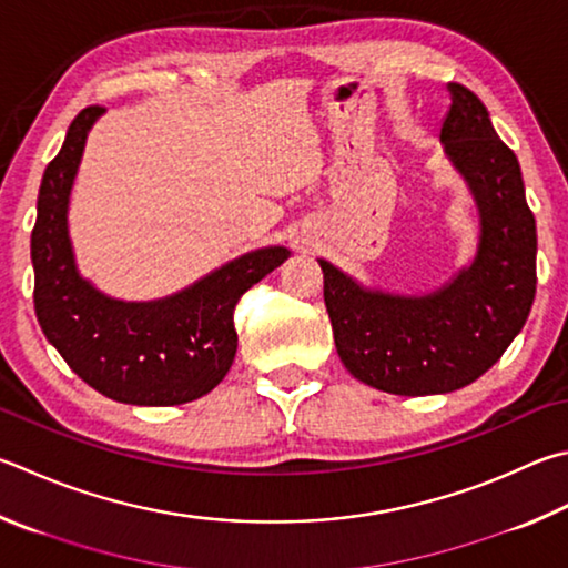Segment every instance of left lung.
Segmentation results:
<instances>
[{
	"label": "left lung",
	"instance_id": "left-lung-1",
	"mask_svg": "<svg viewBox=\"0 0 568 568\" xmlns=\"http://www.w3.org/2000/svg\"><path fill=\"white\" fill-rule=\"evenodd\" d=\"M447 91L439 143L477 209L471 261L417 295L367 287L317 261L339 359L359 383L389 395H445L471 385L521 333L536 293V221L519 161L474 91Z\"/></svg>",
	"mask_w": 568,
	"mask_h": 568
}]
</instances>
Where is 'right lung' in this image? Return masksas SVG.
Here are the masks:
<instances>
[{"instance_id":"obj_1","label":"right lung","mask_w":568,"mask_h":568,"mask_svg":"<svg viewBox=\"0 0 568 568\" xmlns=\"http://www.w3.org/2000/svg\"><path fill=\"white\" fill-rule=\"evenodd\" d=\"M106 109L71 121L64 146L39 185L32 231L34 311L67 365L109 399L141 407L193 402L221 383L239 349V297L283 265L291 251L265 245L156 301H119L79 273L69 201L89 131Z\"/></svg>"}]
</instances>
